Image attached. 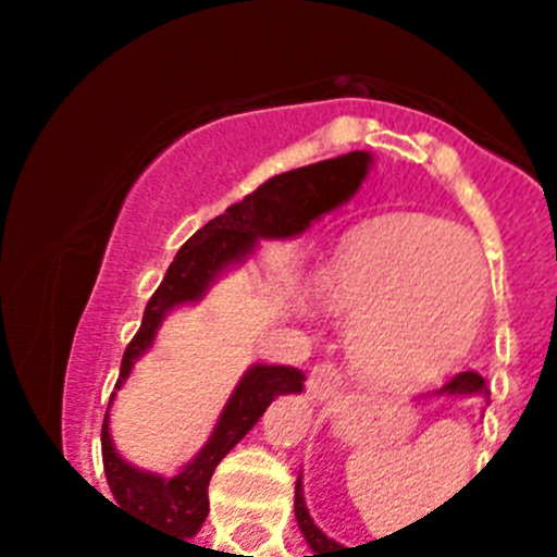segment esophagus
Instances as JSON below:
<instances>
[{
	"mask_svg": "<svg viewBox=\"0 0 557 557\" xmlns=\"http://www.w3.org/2000/svg\"><path fill=\"white\" fill-rule=\"evenodd\" d=\"M307 393L314 401H329L332 396L339 393V373L337 368L329 366V362H321L314 366L307 376Z\"/></svg>",
	"mask_w": 557,
	"mask_h": 557,
	"instance_id": "34e87169",
	"label": "esophagus"
}]
</instances>
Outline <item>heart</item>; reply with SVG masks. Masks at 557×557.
<instances>
[{
  "label": "heart",
  "mask_w": 557,
  "mask_h": 557,
  "mask_svg": "<svg viewBox=\"0 0 557 557\" xmlns=\"http://www.w3.org/2000/svg\"><path fill=\"white\" fill-rule=\"evenodd\" d=\"M323 304L351 323L359 371L387 387L424 385L469 351L488 275L480 250L435 218H387L348 234L318 270Z\"/></svg>",
  "instance_id": "1"
}]
</instances>
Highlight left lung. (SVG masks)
I'll return each mask as SVG.
<instances>
[{"mask_svg":"<svg viewBox=\"0 0 557 557\" xmlns=\"http://www.w3.org/2000/svg\"><path fill=\"white\" fill-rule=\"evenodd\" d=\"M437 393H482V396H488V387H485V382H482V376L476 371H462L457 373V376H451ZM295 519H298V528H301L304 539H307L309 547H312V555L307 557H346V547H339L337 541L326 539V535L318 530V524L309 519L301 494V480L295 482Z\"/></svg>","mask_w":557,"mask_h":557,"instance_id":"8db88e82","label":"left lung"}]
</instances>
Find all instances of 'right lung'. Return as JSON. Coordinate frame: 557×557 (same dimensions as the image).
<instances>
[{"mask_svg":"<svg viewBox=\"0 0 557 557\" xmlns=\"http://www.w3.org/2000/svg\"><path fill=\"white\" fill-rule=\"evenodd\" d=\"M371 156L354 150L348 156L298 166L264 181L259 189L228 206L220 218L209 220L195 236H189L178 256L172 259L164 282L150 295L139 332L127 343L122 357L116 387L131 373L133 359L139 357L156 337L166 309L203 295L209 282L225 264L243 259L259 236H293L307 228L323 211H332L357 191L366 178ZM304 373L282 366H256L243 376L220 416V424L195 460L172 480L131 469L111 446L108 412L102 421V469L116 505L136 516L152 519L178 539H189L209 516V480L218 462L234 449L250 426L262 418L268 405L282 393H298ZM113 398V393H111ZM111 502V499H108Z\"/></svg>","mask_w":557,"mask_h":557,"instance_id":"1","label":"right lung"}]
</instances>
